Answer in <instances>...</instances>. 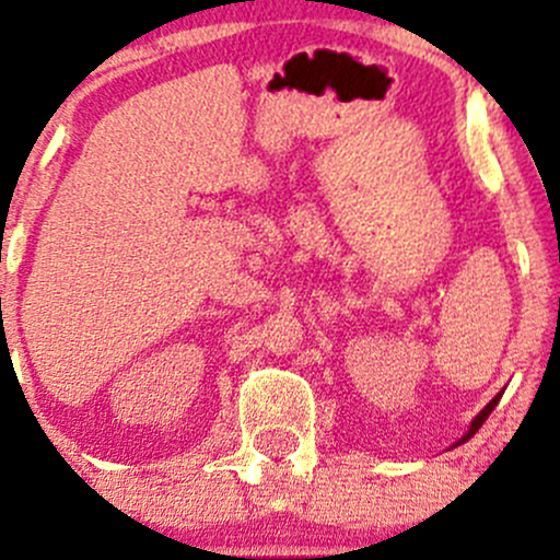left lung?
<instances>
[{"mask_svg": "<svg viewBox=\"0 0 560 560\" xmlns=\"http://www.w3.org/2000/svg\"><path fill=\"white\" fill-rule=\"evenodd\" d=\"M498 400H500V395H494V397H492V400L485 405V410H481V413L477 416V419H474V421H471V427H468V432H466L464 436H460V442L471 440V436L479 432V427H481V423H485V421H487V416H490V413H492V410H494V405H498ZM460 442H458V445H460Z\"/></svg>", "mask_w": 560, "mask_h": 560, "instance_id": "left-lung-1", "label": "left lung"}]
</instances>
